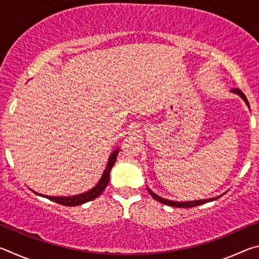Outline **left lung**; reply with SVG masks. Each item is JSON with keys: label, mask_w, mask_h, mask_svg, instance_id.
Returning <instances> with one entry per match:
<instances>
[{"label": "left lung", "mask_w": 259, "mask_h": 259, "mask_svg": "<svg viewBox=\"0 0 259 259\" xmlns=\"http://www.w3.org/2000/svg\"><path fill=\"white\" fill-rule=\"evenodd\" d=\"M232 93L239 95L240 97L244 100L245 104H247V106L249 107V103H248L247 97H245L244 94L239 89V88H235V89L232 90ZM147 190H148V193H150V194H151V195L153 196V198H154L156 201H159V202L163 203V204L171 205V207H177V208H192V207H196V205L207 203V202H210V201L221 198V196H218V198H212V199H207V200H196V201H187V202H178V201H171V200H166V199L161 198V196L155 194L154 192H152V191L150 190V188H147Z\"/></svg>", "instance_id": "8db88e82"}]
</instances>
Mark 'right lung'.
<instances>
[{
    "mask_svg": "<svg viewBox=\"0 0 259 259\" xmlns=\"http://www.w3.org/2000/svg\"><path fill=\"white\" fill-rule=\"evenodd\" d=\"M117 154H119V150L113 151L112 154L109 155V159H108L106 168H105L103 176H102V178H100V181L98 182L97 185H96L94 188H91V190H89L88 192L82 193V194H77V195H73V196H48V195L40 194V193H36L34 191L33 192L35 193V194L43 196V198L49 199L51 201H54V202H56V203L67 205V207L80 205V204L88 202V201L95 200L96 198H97V196L102 194L103 191L105 190V188H106L107 184L109 182V172H111L113 165H114V163H115Z\"/></svg>",
    "mask_w": 259,
    "mask_h": 259,
    "instance_id": "add662e5",
    "label": "right lung"
}]
</instances>
